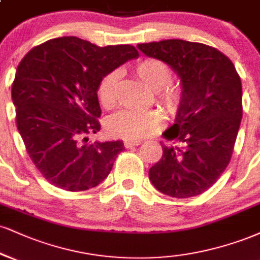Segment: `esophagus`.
Segmentation results:
<instances>
[{
    "mask_svg": "<svg viewBox=\"0 0 260 260\" xmlns=\"http://www.w3.org/2000/svg\"><path fill=\"white\" fill-rule=\"evenodd\" d=\"M140 143H142L140 140H124L123 145H124V148L129 149V148H133V146L140 145Z\"/></svg>",
    "mask_w": 260,
    "mask_h": 260,
    "instance_id": "1",
    "label": "esophagus"
}]
</instances>
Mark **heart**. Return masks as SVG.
I'll return each mask as SVG.
<instances>
[{"mask_svg":"<svg viewBox=\"0 0 260 260\" xmlns=\"http://www.w3.org/2000/svg\"><path fill=\"white\" fill-rule=\"evenodd\" d=\"M134 73L140 81L155 92L156 103L170 115H176L186 99L183 83L172 80L173 73L170 65L157 58H144L134 67ZM120 73L110 71L99 80L96 96L100 105L112 109L116 105L117 82ZM165 118L158 111L124 110L112 115L106 121V129L110 136L126 140L148 138L164 127Z\"/></svg>","mask_w":260,"mask_h":260,"instance_id":"1","label":"heart"}]
</instances>
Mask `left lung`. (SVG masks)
I'll list each match as a JSON object with an SVG mask.
<instances>
[{"instance_id":"left-lung-1","label":"left lung","mask_w":260,"mask_h":260,"mask_svg":"<svg viewBox=\"0 0 260 260\" xmlns=\"http://www.w3.org/2000/svg\"><path fill=\"white\" fill-rule=\"evenodd\" d=\"M144 54L179 75L186 99L162 134V157L149 171L158 191L198 196L219 179L233 156L242 118V86L233 61L214 47L184 40L140 43Z\"/></svg>"}]
</instances>
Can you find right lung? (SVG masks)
<instances>
[{"label": "right lung", "instance_id": "obj_1", "mask_svg": "<svg viewBox=\"0 0 260 260\" xmlns=\"http://www.w3.org/2000/svg\"><path fill=\"white\" fill-rule=\"evenodd\" d=\"M136 47H99L75 36L34 47L21 59L12 84L17 127L34 165L52 185L82 191L102 183L123 143L93 142L102 115L96 86Z\"/></svg>", "mask_w": 260, "mask_h": 260}]
</instances>
